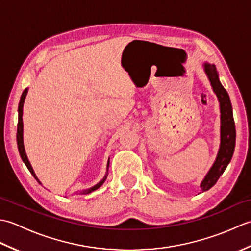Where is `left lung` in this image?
Masks as SVG:
<instances>
[{
    "instance_id": "1",
    "label": "left lung",
    "mask_w": 251,
    "mask_h": 251,
    "mask_svg": "<svg viewBox=\"0 0 251 251\" xmlns=\"http://www.w3.org/2000/svg\"><path fill=\"white\" fill-rule=\"evenodd\" d=\"M205 72L209 78L210 84L214 92L216 93L218 99L220 102V111H221V145L218 156L216 158L215 164L212 165L209 173L207 174L205 179L202 180L201 184V191L205 192L209 190L211 186H214L220 176L225 172L228 163L231 162L234 149H235V140H236V130L235 123L233 119L232 104L228 94L225 87L222 86L219 76L216 70L215 65L205 63L204 65Z\"/></svg>"
}]
</instances>
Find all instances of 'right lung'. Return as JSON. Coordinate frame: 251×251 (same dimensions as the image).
I'll use <instances>...</instances> for the list:
<instances>
[{
  "label": "right lung",
  "instance_id": "1",
  "mask_svg": "<svg viewBox=\"0 0 251 251\" xmlns=\"http://www.w3.org/2000/svg\"><path fill=\"white\" fill-rule=\"evenodd\" d=\"M26 93H28V88H25V89L24 90V93H23V95H21V98H20V101H19V105H18L17 145H18V150H19V154H20L21 158H23L24 163L25 164V166L28 167V169L30 170V173H31L32 175H33V177L36 179L37 182H39V183L41 184L40 180L36 178V176H35V174H34V172H33V169H32V167H31V164H30V162H29L28 157H26V154H25V148H24V138H23V130H24V129H23V128H24V124H23V108H24V102H25V96H26ZM108 167H109V163H108ZM105 178H106V177H105ZM105 178H104L103 180H101L98 184H96L95 186H93L92 189H89V190H85V191H82L81 193H83V194H88V193H90V192H93V191H95V190L99 189L100 186L102 185V183L104 182Z\"/></svg>",
  "mask_w": 251,
  "mask_h": 251
}]
</instances>
